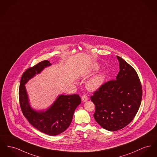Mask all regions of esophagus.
Here are the masks:
<instances>
[{
  "instance_id": "esophagus-1",
  "label": "esophagus",
  "mask_w": 157,
  "mask_h": 157,
  "mask_svg": "<svg viewBox=\"0 0 157 157\" xmlns=\"http://www.w3.org/2000/svg\"><path fill=\"white\" fill-rule=\"evenodd\" d=\"M81 99H82V101L84 102L88 100V96L86 95H83L82 96Z\"/></svg>"
}]
</instances>
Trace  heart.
<instances>
[{
    "label": "heart",
    "instance_id": "b5f03b06",
    "mask_svg": "<svg viewBox=\"0 0 157 157\" xmlns=\"http://www.w3.org/2000/svg\"><path fill=\"white\" fill-rule=\"evenodd\" d=\"M105 80V75L99 74L92 78L87 83V87L90 90H95L101 86Z\"/></svg>",
    "mask_w": 157,
    "mask_h": 157
}]
</instances>
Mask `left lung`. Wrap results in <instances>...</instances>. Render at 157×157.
Listing matches in <instances>:
<instances>
[{
  "label": "left lung",
  "mask_w": 157,
  "mask_h": 157,
  "mask_svg": "<svg viewBox=\"0 0 157 157\" xmlns=\"http://www.w3.org/2000/svg\"><path fill=\"white\" fill-rule=\"evenodd\" d=\"M120 71L116 79L103 85L91 100L95 105L94 117L102 128L109 131L123 129L134 119L142 96V86L136 71L117 56Z\"/></svg>",
  "instance_id": "left-lung-1"
}]
</instances>
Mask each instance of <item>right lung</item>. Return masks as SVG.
Returning <instances> with one entry per match:
<instances>
[{
    "label": "right lung",
    "mask_w": 157,
    "mask_h": 157,
    "mask_svg": "<svg viewBox=\"0 0 157 157\" xmlns=\"http://www.w3.org/2000/svg\"><path fill=\"white\" fill-rule=\"evenodd\" d=\"M51 65L49 61L44 60L28 68L21 77L19 98L21 110L29 123L44 133L56 136L63 132L70 126L75 110L81 103V99L78 94L59 95L46 110L37 111L31 107L25 85Z\"/></svg>",
    "instance_id": "obj_1"
}]
</instances>
